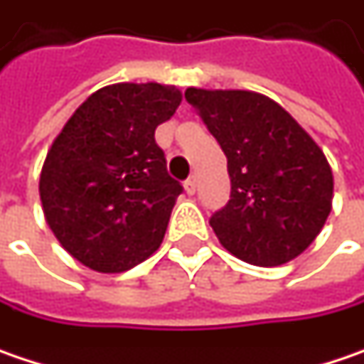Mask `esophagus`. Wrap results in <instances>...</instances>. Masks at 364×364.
Wrapping results in <instances>:
<instances>
[{"label":"esophagus","mask_w":364,"mask_h":364,"mask_svg":"<svg viewBox=\"0 0 364 364\" xmlns=\"http://www.w3.org/2000/svg\"><path fill=\"white\" fill-rule=\"evenodd\" d=\"M184 188H186V193L188 195H195V191H196V176H191L186 182H184Z\"/></svg>","instance_id":"1"}]
</instances>
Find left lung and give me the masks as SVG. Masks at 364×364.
<instances>
[{
	"instance_id": "8db88e82",
	"label": "left lung",
	"mask_w": 364,
	"mask_h": 364,
	"mask_svg": "<svg viewBox=\"0 0 364 364\" xmlns=\"http://www.w3.org/2000/svg\"><path fill=\"white\" fill-rule=\"evenodd\" d=\"M184 97L228 157L230 200L209 220L223 248L259 267L296 259L331 211L323 151L265 95L191 87Z\"/></svg>"
}]
</instances>
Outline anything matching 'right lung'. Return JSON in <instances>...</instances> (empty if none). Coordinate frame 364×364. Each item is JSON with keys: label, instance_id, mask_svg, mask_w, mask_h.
<instances>
[{"label": "right lung", "instance_id": "add662e5", "mask_svg": "<svg viewBox=\"0 0 364 364\" xmlns=\"http://www.w3.org/2000/svg\"><path fill=\"white\" fill-rule=\"evenodd\" d=\"M180 101L169 85L103 87L51 144L39 182L45 220L82 265L128 272L161 245L184 188L168 173L155 128Z\"/></svg>", "mask_w": 364, "mask_h": 364}]
</instances>
